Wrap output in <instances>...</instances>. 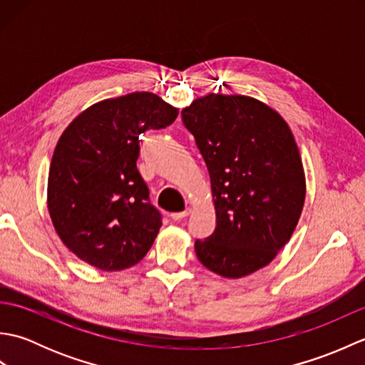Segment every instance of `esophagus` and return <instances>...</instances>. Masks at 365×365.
I'll list each match as a JSON object with an SVG mask.
<instances>
[{
  "mask_svg": "<svg viewBox=\"0 0 365 365\" xmlns=\"http://www.w3.org/2000/svg\"><path fill=\"white\" fill-rule=\"evenodd\" d=\"M190 208H185L183 212H178V213H170L169 216H170V220H174V221H180V220H183L185 216H188L190 215Z\"/></svg>",
  "mask_w": 365,
  "mask_h": 365,
  "instance_id": "obj_1",
  "label": "esophagus"
}]
</instances>
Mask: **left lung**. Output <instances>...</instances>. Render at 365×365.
Returning a JSON list of instances; mask_svg holds the SVG:
<instances>
[{"label": "left lung", "instance_id": "obj_1", "mask_svg": "<svg viewBox=\"0 0 365 365\" xmlns=\"http://www.w3.org/2000/svg\"><path fill=\"white\" fill-rule=\"evenodd\" d=\"M182 119L210 174L215 232L195 251L227 279L267 267L289 243L306 199V174L289 123L247 96L207 94Z\"/></svg>", "mask_w": 365, "mask_h": 365}]
</instances>
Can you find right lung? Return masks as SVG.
Wrapping results in <instances>:
<instances>
[{
	"mask_svg": "<svg viewBox=\"0 0 365 365\" xmlns=\"http://www.w3.org/2000/svg\"><path fill=\"white\" fill-rule=\"evenodd\" d=\"M178 108L153 92L106 98L68 123L50 163L46 205L68 251L103 271L136 265L161 216L136 168L139 136L170 125Z\"/></svg>",
	"mask_w": 365,
	"mask_h": 365,
	"instance_id": "1",
	"label": "right lung"
}]
</instances>
